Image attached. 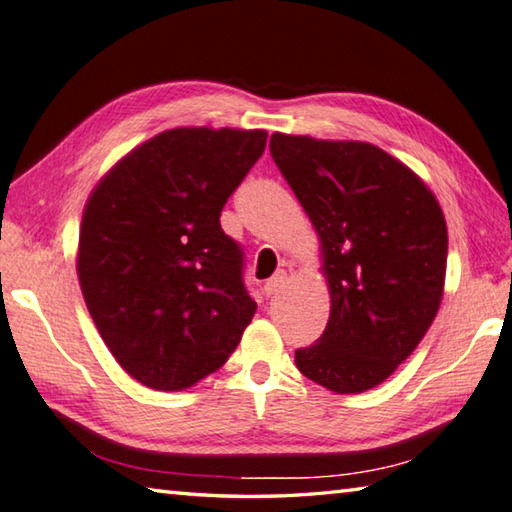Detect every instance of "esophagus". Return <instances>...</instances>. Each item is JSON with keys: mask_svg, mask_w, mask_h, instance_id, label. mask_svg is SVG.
<instances>
[{"mask_svg": "<svg viewBox=\"0 0 512 512\" xmlns=\"http://www.w3.org/2000/svg\"><path fill=\"white\" fill-rule=\"evenodd\" d=\"M284 282H286V271H277L271 280H268L266 284H264V295L266 297H273V295H277L280 293V288L284 286Z\"/></svg>", "mask_w": 512, "mask_h": 512, "instance_id": "obj_1", "label": "esophagus"}]
</instances>
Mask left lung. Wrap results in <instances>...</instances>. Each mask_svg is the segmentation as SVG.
Returning <instances> with one entry per match:
<instances>
[{
	"label": "left lung",
	"mask_w": 512,
	"mask_h": 512,
	"mask_svg": "<svg viewBox=\"0 0 512 512\" xmlns=\"http://www.w3.org/2000/svg\"><path fill=\"white\" fill-rule=\"evenodd\" d=\"M273 161L320 237L331 313L295 365L336 394H360L394 374L436 318L448 226L410 167L362 141L275 132Z\"/></svg>",
	"instance_id": "obj_1"
}]
</instances>
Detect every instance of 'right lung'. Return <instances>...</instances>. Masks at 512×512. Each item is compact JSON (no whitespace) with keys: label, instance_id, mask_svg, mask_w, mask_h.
Masks as SVG:
<instances>
[{"label":"right lung","instance_id":"1","mask_svg":"<svg viewBox=\"0 0 512 512\" xmlns=\"http://www.w3.org/2000/svg\"><path fill=\"white\" fill-rule=\"evenodd\" d=\"M264 129L176 127L134 147L85 203L76 268L116 362L181 392L237 349L257 304L221 208L266 147Z\"/></svg>","mask_w":512,"mask_h":512}]
</instances>
